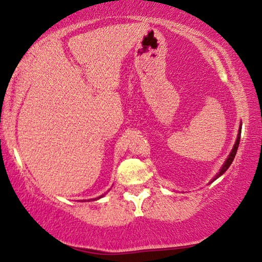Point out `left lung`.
Wrapping results in <instances>:
<instances>
[{
    "mask_svg": "<svg viewBox=\"0 0 262 262\" xmlns=\"http://www.w3.org/2000/svg\"><path fill=\"white\" fill-rule=\"evenodd\" d=\"M241 125H242V124H240V127H238V134H237V138H236V142H235L234 146H233V149H232V152L229 154L228 158L226 159L225 164L222 165V168L220 169V171H219L217 173H216V176L213 178V180L210 181V183H211V182H214L215 180H217V178H219L220 176H221V175H223V173H225V172L227 171V169L229 168L230 164H232V163H233L234 158H235V155H236V152H237V147H238V144H240V137H241Z\"/></svg>",
    "mask_w": 262,
    "mask_h": 262,
    "instance_id": "obj_1",
    "label": "left lung"
}]
</instances>
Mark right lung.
I'll return each instance as SVG.
<instances>
[{
    "instance_id": "right-lung-1",
    "label": "right lung",
    "mask_w": 262,
    "mask_h": 262,
    "mask_svg": "<svg viewBox=\"0 0 262 262\" xmlns=\"http://www.w3.org/2000/svg\"><path fill=\"white\" fill-rule=\"evenodd\" d=\"M104 195H101V196H99V197H97V199H93V200H99V199H101V197H103Z\"/></svg>"
}]
</instances>
